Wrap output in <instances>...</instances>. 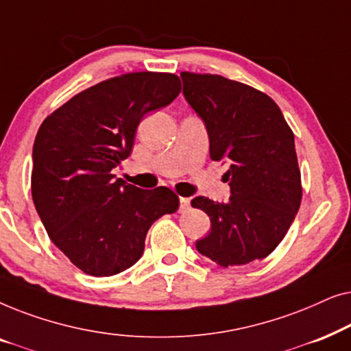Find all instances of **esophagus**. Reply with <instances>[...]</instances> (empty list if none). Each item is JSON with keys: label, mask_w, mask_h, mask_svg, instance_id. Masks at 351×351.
<instances>
[{"label": "esophagus", "mask_w": 351, "mask_h": 351, "mask_svg": "<svg viewBox=\"0 0 351 351\" xmlns=\"http://www.w3.org/2000/svg\"><path fill=\"white\" fill-rule=\"evenodd\" d=\"M190 209V198H180V213H186Z\"/></svg>", "instance_id": "34e87169"}]
</instances>
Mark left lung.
Instances as JSON below:
<instances>
[{
	"label": "left lung",
	"instance_id": "left-lung-1",
	"mask_svg": "<svg viewBox=\"0 0 351 351\" xmlns=\"http://www.w3.org/2000/svg\"><path fill=\"white\" fill-rule=\"evenodd\" d=\"M184 95L209 134L210 160L230 169V201L196 196L210 219L199 254L220 267L265 258L286 237L302 201L294 132L265 93L220 75L182 71Z\"/></svg>",
	"mask_w": 351,
	"mask_h": 351
}]
</instances>
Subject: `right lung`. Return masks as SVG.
Segmentation results:
<instances>
[{
	"instance_id": "1",
	"label": "right lung",
	"mask_w": 351,
	"mask_h": 351,
	"mask_svg": "<svg viewBox=\"0 0 351 351\" xmlns=\"http://www.w3.org/2000/svg\"><path fill=\"white\" fill-rule=\"evenodd\" d=\"M174 73L134 71L81 90L51 113L33 143L32 196L51 241L93 276L142 257L148 228L179 209L167 186L142 190L114 179L143 114L180 94Z\"/></svg>"
}]
</instances>
